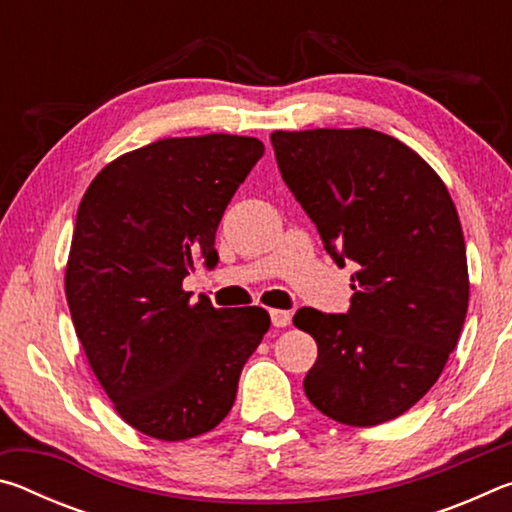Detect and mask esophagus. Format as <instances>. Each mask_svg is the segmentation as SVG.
Segmentation results:
<instances>
[{
  "label": "esophagus",
  "instance_id": "34e87169",
  "mask_svg": "<svg viewBox=\"0 0 512 512\" xmlns=\"http://www.w3.org/2000/svg\"><path fill=\"white\" fill-rule=\"evenodd\" d=\"M271 323L275 327H287L291 323V314L284 309H271Z\"/></svg>",
  "mask_w": 512,
  "mask_h": 512
}]
</instances>
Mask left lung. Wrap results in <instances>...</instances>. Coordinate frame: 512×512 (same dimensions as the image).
<instances>
[{"mask_svg":"<svg viewBox=\"0 0 512 512\" xmlns=\"http://www.w3.org/2000/svg\"><path fill=\"white\" fill-rule=\"evenodd\" d=\"M271 142L329 257L357 264L345 314L302 307L293 316L318 343L305 393L350 427L393 420L436 384L465 323L456 207L436 171L391 135L316 128L275 131Z\"/></svg>","mask_w":512,"mask_h":512,"instance_id":"obj_1","label":"left lung"}]
</instances>
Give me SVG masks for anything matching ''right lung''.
I'll list each match as a JSON object with an SVG mask.
<instances>
[{"label": "right lung", "instance_id": "add662e5", "mask_svg": "<svg viewBox=\"0 0 512 512\" xmlns=\"http://www.w3.org/2000/svg\"><path fill=\"white\" fill-rule=\"evenodd\" d=\"M264 155L255 137H173L110 162L76 214L65 293L103 391L160 440L212 431L271 327L264 309L189 302L196 259H216L225 207Z\"/></svg>", "mask_w": 512, "mask_h": 512}]
</instances>
